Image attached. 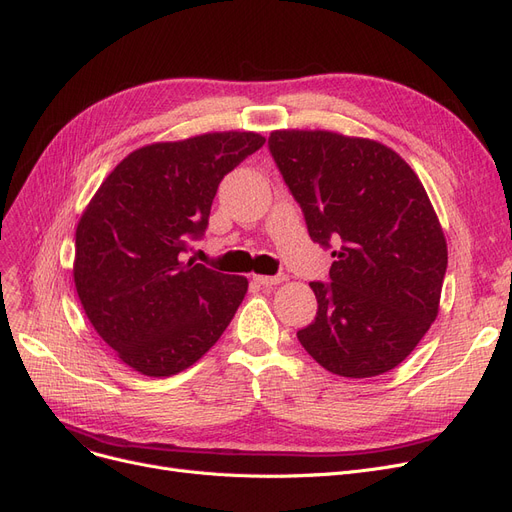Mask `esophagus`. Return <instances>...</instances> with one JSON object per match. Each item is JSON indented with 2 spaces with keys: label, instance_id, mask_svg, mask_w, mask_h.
<instances>
[{
  "label": "esophagus",
  "instance_id": "34e87169",
  "mask_svg": "<svg viewBox=\"0 0 512 512\" xmlns=\"http://www.w3.org/2000/svg\"><path fill=\"white\" fill-rule=\"evenodd\" d=\"M255 282H259L261 287H276L280 282H285L287 276L285 274H276V276H253Z\"/></svg>",
  "mask_w": 512,
  "mask_h": 512
}]
</instances>
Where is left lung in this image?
Returning <instances> with one entry per match:
<instances>
[{
    "label": "left lung",
    "mask_w": 512,
    "mask_h": 512,
    "mask_svg": "<svg viewBox=\"0 0 512 512\" xmlns=\"http://www.w3.org/2000/svg\"><path fill=\"white\" fill-rule=\"evenodd\" d=\"M272 158L310 238L335 244L329 280L299 344L342 377L382 375L439 314L447 242L418 175L390 147L331 130H274Z\"/></svg>",
    "instance_id": "obj_1"
}]
</instances>
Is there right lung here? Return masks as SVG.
I'll return each instance as SVG.
<instances>
[{"instance_id": "obj_1", "label": "right lung", "mask_w": 512, "mask_h": 512, "mask_svg": "<svg viewBox=\"0 0 512 512\" xmlns=\"http://www.w3.org/2000/svg\"><path fill=\"white\" fill-rule=\"evenodd\" d=\"M263 143L230 130L139 147L88 202L75 230V289L94 331L130 369L175 375L232 323L249 280L183 253L204 234L221 179Z\"/></svg>"}]
</instances>
